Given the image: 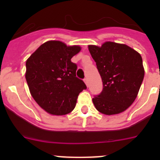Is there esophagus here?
<instances>
[{
    "label": "esophagus",
    "instance_id": "1",
    "mask_svg": "<svg viewBox=\"0 0 160 160\" xmlns=\"http://www.w3.org/2000/svg\"><path fill=\"white\" fill-rule=\"evenodd\" d=\"M83 81H84V83H86V85H87V86L88 87V79L87 78V77H86V78H84V79H83Z\"/></svg>",
    "mask_w": 160,
    "mask_h": 160
}]
</instances>
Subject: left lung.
<instances>
[{"label":"left lung","mask_w":160,"mask_h":160,"mask_svg":"<svg viewBox=\"0 0 160 160\" xmlns=\"http://www.w3.org/2000/svg\"><path fill=\"white\" fill-rule=\"evenodd\" d=\"M88 49L103 82L101 93L92 100L95 108L107 115L123 112L135 100L144 78L141 55L112 42Z\"/></svg>","instance_id":"obj_1"}]
</instances>
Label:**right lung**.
Masks as SVG:
<instances>
[{"label":"right lung","instance_id":"obj_1","mask_svg":"<svg viewBox=\"0 0 160 160\" xmlns=\"http://www.w3.org/2000/svg\"><path fill=\"white\" fill-rule=\"evenodd\" d=\"M59 41H48L26 61L27 83L37 104L54 115L69 114L75 108L79 93L87 89L76 76L77 66L71 62L80 51Z\"/></svg>","mask_w":160,"mask_h":160}]
</instances>
